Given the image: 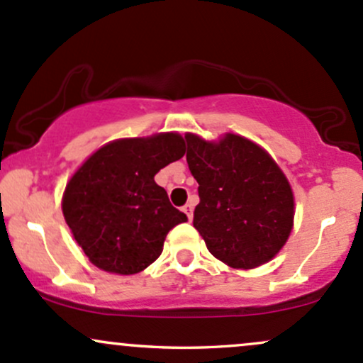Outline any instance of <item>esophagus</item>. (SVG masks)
<instances>
[{"instance_id":"1","label":"esophagus","mask_w":363,"mask_h":363,"mask_svg":"<svg viewBox=\"0 0 363 363\" xmlns=\"http://www.w3.org/2000/svg\"><path fill=\"white\" fill-rule=\"evenodd\" d=\"M183 213L189 216V220H192V216H194V204H192V202H186V204L183 206Z\"/></svg>"}]
</instances>
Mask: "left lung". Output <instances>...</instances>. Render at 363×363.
I'll list each match as a JSON object with an SVG mask.
<instances>
[{"instance_id":"obj_1","label":"left lung","mask_w":363,"mask_h":363,"mask_svg":"<svg viewBox=\"0 0 363 363\" xmlns=\"http://www.w3.org/2000/svg\"><path fill=\"white\" fill-rule=\"evenodd\" d=\"M186 162L199 183L194 227L216 259L252 270L274 259L294 227V194L263 147L235 133L206 140L185 133Z\"/></svg>"}]
</instances>
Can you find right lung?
<instances>
[{
    "label": "right lung",
    "mask_w": 363,
    "mask_h": 363,
    "mask_svg": "<svg viewBox=\"0 0 363 363\" xmlns=\"http://www.w3.org/2000/svg\"><path fill=\"white\" fill-rule=\"evenodd\" d=\"M185 154L177 131L118 138L93 152L65 185L62 213L100 270L135 275L161 256L167 232L186 221L154 177Z\"/></svg>",
    "instance_id": "right-lung-1"
}]
</instances>
